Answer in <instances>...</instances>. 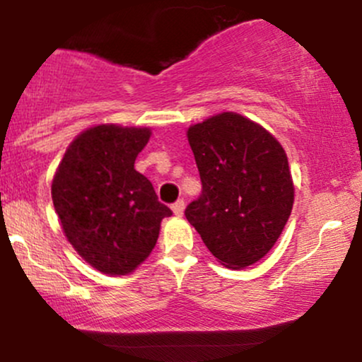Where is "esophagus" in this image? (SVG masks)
<instances>
[{
	"label": "esophagus",
	"mask_w": 362,
	"mask_h": 362,
	"mask_svg": "<svg viewBox=\"0 0 362 362\" xmlns=\"http://www.w3.org/2000/svg\"><path fill=\"white\" fill-rule=\"evenodd\" d=\"M184 209H185L184 199H178L177 202H173V204H172V211H173V214H175V216L184 214Z\"/></svg>",
	"instance_id": "34e87169"
}]
</instances>
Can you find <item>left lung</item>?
I'll list each match as a JSON object with an SVG mask.
<instances>
[{
	"mask_svg": "<svg viewBox=\"0 0 362 362\" xmlns=\"http://www.w3.org/2000/svg\"><path fill=\"white\" fill-rule=\"evenodd\" d=\"M202 182L185 218L230 269L259 262L277 242L294 202L288 156L271 132L223 112L187 131Z\"/></svg>",
	"mask_w": 362,
	"mask_h": 362,
	"instance_id": "left-lung-1",
	"label": "left lung"
}]
</instances>
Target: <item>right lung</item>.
<instances>
[{
	"instance_id": "right-lung-1",
	"label": "right lung",
	"mask_w": 362,
	"mask_h": 362,
	"mask_svg": "<svg viewBox=\"0 0 362 362\" xmlns=\"http://www.w3.org/2000/svg\"><path fill=\"white\" fill-rule=\"evenodd\" d=\"M148 127L102 124L66 149L52 180V202L68 242L97 271L132 272L155 248L161 219L172 216L134 161Z\"/></svg>"
}]
</instances>
